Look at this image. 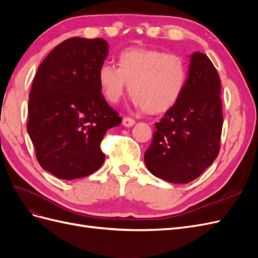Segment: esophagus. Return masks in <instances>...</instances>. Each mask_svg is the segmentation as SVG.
Wrapping results in <instances>:
<instances>
[{
	"label": "esophagus",
	"instance_id": "esophagus-1",
	"mask_svg": "<svg viewBox=\"0 0 258 258\" xmlns=\"http://www.w3.org/2000/svg\"><path fill=\"white\" fill-rule=\"evenodd\" d=\"M135 123H136V120L132 119V118H129V117H124V118L122 119V124L127 128L132 127Z\"/></svg>",
	"mask_w": 258,
	"mask_h": 258
}]
</instances>
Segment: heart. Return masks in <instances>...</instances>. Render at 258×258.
Listing matches in <instances>:
<instances>
[{
    "label": "heart",
    "mask_w": 258,
    "mask_h": 258,
    "mask_svg": "<svg viewBox=\"0 0 258 258\" xmlns=\"http://www.w3.org/2000/svg\"><path fill=\"white\" fill-rule=\"evenodd\" d=\"M98 81L102 95L117 103L129 84L132 103L150 114L168 111L181 98L187 81L182 57L157 49L129 48L118 57V68L103 63Z\"/></svg>",
    "instance_id": "1"
}]
</instances>
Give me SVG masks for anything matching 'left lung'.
<instances>
[{
    "label": "left lung",
    "mask_w": 258,
    "mask_h": 258,
    "mask_svg": "<svg viewBox=\"0 0 258 258\" xmlns=\"http://www.w3.org/2000/svg\"><path fill=\"white\" fill-rule=\"evenodd\" d=\"M184 91L155 123L145 166L159 178L186 184L212 165L220 152L223 127L221 80L207 54L189 56Z\"/></svg>",
    "instance_id": "obj_1"
}]
</instances>
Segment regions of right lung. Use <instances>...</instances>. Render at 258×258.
Here are the masks:
<instances>
[{
	"mask_svg": "<svg viewBox=\"0 0 258 258\" xmlns=\"http://www.w3.org/2000/svg\"><path fill=\"white\" fill-rule=\"evenodd\" d=\"M108 54L103 38L72 37L37 69L27 130L41 167L61 179L90 175L103 165L100 144L121 118L101 92L98 71Z\"/></svg>",
	"mask_w": 258,
	"mask_h": 258,
	"instance_id": "right-lung-1",
	"label": "right lung"
}]
</instances>
